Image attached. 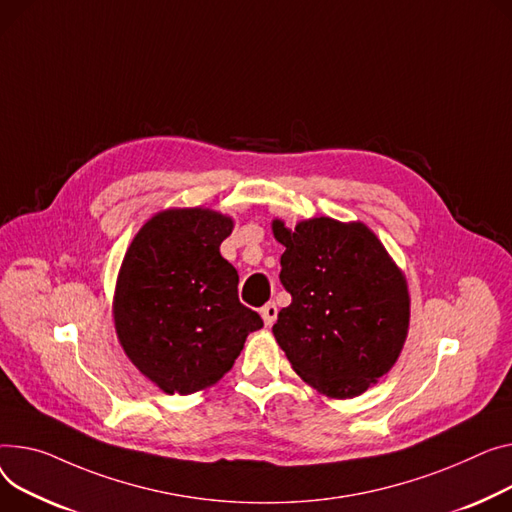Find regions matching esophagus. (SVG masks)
Listing matches in <instances>:
<instances>
[{
  "label": "esophagus",
  "instance_id": "1",
  "mask_svg": "<svg viewBox=\"0 0 512 512\" xmlns=\"http://www.w3.org/2000/svg\"><path fill=\"white\" fill-rule=\"evenodd\" d=\"M261 317H263V323L267 327L274 325L276 319H278V306H276V302H267L263 309H261Z\"/></svg>",
  "mask_w": 512,
  "mask_h": 512
}]
</instances>
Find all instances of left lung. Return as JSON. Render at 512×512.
<instances>
[{"label":"left lung","instance_id":"1","mask_svg":"<svg viewBox=\"0 0 512 512\" xmlns=\"http://www.w3.org/2000/svg\"><path fill=\"white\" fill-rule=\"evenodd\" d=\"M280 282L292 302L271 327L300 377L327 397L364 393L395 364L410 325L407 284L364 224L313 218L288 230Z\"/></svg>","mask_w":512,"mask_h":512}]
</instances>
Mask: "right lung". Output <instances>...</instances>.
<instances>
[{"label": "right lung", "mask_w": 512, "mask_h": 512, "mask_svg": "<svg viewBox=\"0 0 512 512\" xmlns=\"http://www.w3.org/2000/svg\"><path fill=\"white\" fill-rule=\"evenodd\" d=\"M232 220L166 210L129 245L115 292V327L129 360L164 393L214 385L263 319L238 300L236 269L220 255Z\"/></svg>", "instance_id": "right-lung-1"}]
</instances>
